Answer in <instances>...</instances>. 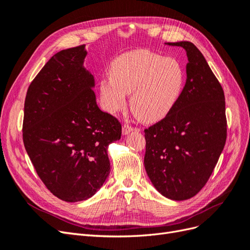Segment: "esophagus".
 <instances>
[{
    "instance_id": "1",
    "label": "esophagus",
    "mask_w": 250,
    "mask_h": 250,
    "mask_svg": "<svg viewBox=\"0 0 250 250\" xmlns=\"http://www.w3.org/2000/svg\"><path fill=\"white\" fill-rule=\"evenodd\" d=\"M133 130H134L133 127H131V126H129V125L124 124L123 127H122V134H123V135H126V134L130 133V132L133 131ZM137 130H138V129H137Z\"/></svg>"
}]
</instances>
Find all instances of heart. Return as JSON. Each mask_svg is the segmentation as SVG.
Instances as JSON below:
<instances>
[{
	"label": "heart",
	"mask_w": 250,
	"mask_h": 250,
	"mask_svg": "<svg viewBox=\"0 0 250 250\" xmlns=\"http://www.w3.org/2000/svg\"><path fill=\"white\" fill-rule=\"evenodd\" d=\"M186 74L178 60L149 50H133L119 56L110 66V79L100 82L104 109L115 113L126 104L143 122L164 119L175 106L185 86Z\"/></svg>",
	"instance_id": "heart-1"
}]
</instances>
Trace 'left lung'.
Returning <instances> with one entry per match:
<instances>
[{
	"label": "left lung",
	"mask_w": 250,
	"mask_h": 250,
	"mask_svg": "<svg viewBox=\"0 0 250 250\" xmlns=\"http://www.w3.org/2000/svg\"><path fill=\"white\" fill-rule=\"evenodd\" d=\"M187 52V81L175 106L145 129L144 165L165 197L186 200L206 186L226 141L224 92L206 58L190 42H168Z\"/></svg>",
	"instance_id": "8db88e82"
}]
</instances>
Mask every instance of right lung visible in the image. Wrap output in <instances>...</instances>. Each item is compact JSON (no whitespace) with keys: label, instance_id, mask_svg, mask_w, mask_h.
I'll return each mask as SVG.
<instances>
[{"label":"right lung","instance_id":"right-lung-1","mask_svg":"<svg viewBox=\"0 0 250 250\" xmlns=\"http://www.w3.org/2000/svg\"><path fill=\"white\" fill-rule=\"evenodd\" d=\"M84 44L62 50L43 65L25 99L22 141L37 175L66 202L86 200L106 180L109 144L119 121L98 107Z\"/></svg>","mask_w":250,"mask_h":250}]
</instances>
